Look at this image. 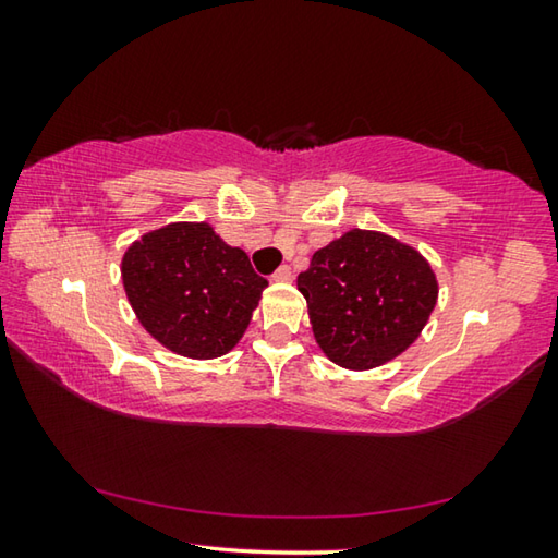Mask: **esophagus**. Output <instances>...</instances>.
<instances>
[{
  "mask_svg": "<svg viewBox=\"0 0 558 558\" xmlns=\"http://www.w3.org/2000/svg\"><path fill=\"white\" fill-rule=\"evenodd\" d=\"M272 280H276V282H290L292 280V270L288 266H280L276 272H272Z\"/></svg>",
  "mask_w": 558,
  "mask_h": 558,
  "instance_id": "esophagus-1",
  "label": "esophagus"
}]
</instances>
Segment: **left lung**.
I'll return each mask as SVG.
<instances>
[{
  "instance_id": "1",
  "label": "left lung",
  "mask_w": 558,
  "mask_h": 558,
  "mask_svg": "<svg viewBox=\"0 0 558 558\" xmlns=\"http://www.w3.org/2000/svg\"><path fill=\"white\" fill-rule=\"evenodd\" d=\"M298 290L319 349L349 372H369L403 354L438 302L426 256L369 229H349L315 251Z\"/></svg>"
}]
</instances>
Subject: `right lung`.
<instances>
[{
	"instance_id": "1",
	"label": "right lung",
	"mask_w": 558,
	"mask_h": 558,
	"mask_svg": "<svg viewBox=\"0 0 558 558\" xmlns=\"http://www.w3.org/2000/svg\"><path fill=\"white\" fill-rule=\"evenodd\" d=\"M122 288L145 332L186 359L229 354L268 280L209 221H172L128 245Z\"/></svg>"
}]
</instances>
